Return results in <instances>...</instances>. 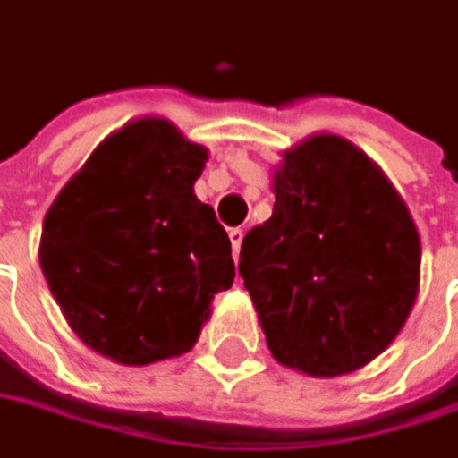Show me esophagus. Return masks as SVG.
I'll use <instances>...</instances> for the list:
<instances>
[{
  "mask_svg": "<svg viewBox=\"0 0 458 458\" xmlns=\"http://www.w3.org/2000/svg\"><path fill=\"white\" fill-rule=\"evenodd\" d=\"M242 239H244V232H242V229H229V242H232L234 259L239 257V250H242Z\"/></svg>",
  "mask_w": 458,
  "mask_h": 458,
  "instance_id": "34e87169",
  "label": "esophagus"
}]
</instances>
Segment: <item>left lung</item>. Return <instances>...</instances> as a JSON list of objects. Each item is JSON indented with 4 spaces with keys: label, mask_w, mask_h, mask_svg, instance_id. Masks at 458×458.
Returning <instances> with one entry per match:
<instances>
[{
    "label": "left lung",
    "mask_w": 458,
    "mask_h": 458,
    "mask_svg": "<svg viewBox=\"0 0 458 458\" xmlns=\"http://www.w3.org/2000/svg\"><path fill=\"white\" fill-rule=\"evenodd\" d=\"M419 267L406 204L363 150L337 136L284 153L272 216L239 251L272 355L325 378L358 370L394 343L416 302Z\"/></svg>",
    "instance_id": "obj_1"
}]
</instances>
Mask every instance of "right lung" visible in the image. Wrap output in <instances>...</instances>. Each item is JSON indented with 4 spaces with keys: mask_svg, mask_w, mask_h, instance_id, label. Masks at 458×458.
Masks as SVG:
<instances>
[{
    "mask_svg": "<svg viewBox=\"0 0 458 458\" xmlns=\"http://www.w3.org/2000/svg\"><path fill=\"white\" fill-rule=\"evenodd\" d=\"M204 161L207 148L146 118L106 138L55 199L39 265L93 351L125 365L191 351L232 287V242L193 193Z\"/></svg>",
    "mask_w": 458,
    "mask_h": 458,
    "instance_id": "right-lung-1",
    "label": "right lung"
}]
</instances>
